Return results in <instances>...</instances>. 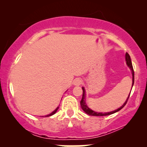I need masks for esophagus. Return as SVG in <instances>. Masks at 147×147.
<instances>
[{
    "instance_id": "1",
    "label": "esophagus",
    "mask_w": 147,
    "mask_h": 147,
    "mask_svg": "<svg viewBox=\"0 0 147 147\" xmlns=\"http://www.w3.org/2000/svg\"><path fill=\"white\" fill-rule=\"evenodd\" d=\"M74 85L75 86H79L82 83V79L81 78H76L73 82Z\"/></svg>"
}]
</instances>
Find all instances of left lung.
<instances>
[{
  "instance_id": "left-lung-1",
  "label": "left lung",
  "mask_w": 147,
  "mask_h": 147,
  "mask_svg": "<svg viewBox=\"0 0 147 147\" xmlns=\"http://www.w3.org/2000/svg\"><path fill=\"white\" fill-rule=\"evenodd\" d=\"M126 64L128 65V66L130 68H131V71H132V75H133V84H132V87L133 86V84H134V70H133V65H132V62H131V57H130L129 54L126 52ZM82 90H83V95H82V100H81L80 102V105H81V107H82V109H83V111L84 112L86 113H87L88 115H92V116H106V115H111V114H113L117 112V111H120L121 109H122V108L124 107V106L126 105V103H127V101L128 99L129 98V96H130V94L129 95V97H128L127 99H126V101L125 102L123 105L121 106L120 108H119V109H117V110L114 111H111V112H109V113H97V112H95L94 111L91 110L90 109H89L88 106H87V104H86V93H85V89H84V88L83 87L82 88Z\"/></svg>"
}]
</instances>
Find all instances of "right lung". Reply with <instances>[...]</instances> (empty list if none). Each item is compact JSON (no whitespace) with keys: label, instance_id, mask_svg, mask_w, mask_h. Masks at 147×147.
I'll return each mask as SVG.
<instances>
[{"label":"right lung","instance_id":"right-lung-1","mask_svg":"<svg viewBox=\"0 0 147 147\" xmlns=\"http://www.w3.org/2000/svg\"><path fill=\"white\" fill-rule=\"evenodd\" d=\"M58 109H59V107H57V109H55V111H53V112H52V113L49 114V115H47V116H46V117H49V116H51V115H54V114H55V113H56V112H57V110H58Z\"/></svg>","mask_w":147,"mask_h":147}]
</instances>
